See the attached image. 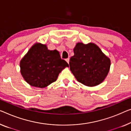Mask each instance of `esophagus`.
<instances>
[{
    "mask_svg": "<svg viewBox=\"0 0 131 131\" xmlns=\"http://www.w3.org/2000/svg\"><path fill=\"white\" fill-rule=\"evenodd\" d=\"M66 61L68 62V63H69V58H68V59H66Z\"/></svg>",
    "mask_w": 131,
    "mask_h": 131,
    "instance_id": "1",
    "label": "esophagus"
}]
</instances>
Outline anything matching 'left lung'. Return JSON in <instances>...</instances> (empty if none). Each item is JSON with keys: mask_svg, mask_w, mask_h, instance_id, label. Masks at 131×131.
<instances>
[{"mask_svg": "<svg viewBox=\"0 0 131 131\" xmlns=\"http://www.w3.org/2000/svg\"><path fill=\"white\" fill-rule=\"evenodd\" d=\"M70 59V70L77 81L89 87L98 85L109 73L111 60L93 43H77Z\"/></svg>", "mask_w": 131, "mask_h": 131, "instance_id": "obj_1", "label": "left lung"}]
</instances>
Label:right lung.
I'll return each mask as SVG.
<instances>
[{
    "instance_id": "right-lung-1",
    "label": "right lung",
    "mask_w": 131,
    "mask_h": 131,
    "mask_svg": "<svg viewBox=\"0 0 131 131\" xmlns=\"http://www.w3.org/2000/svg\"><path fill=\"white\" fill-rule=\"evenodd\" d=\"M69 65L60 58L57 50L36 43L20 62L21 75L32 86L44 88L56 81L60 72Z\"/></svg>"
}]
</instances>
